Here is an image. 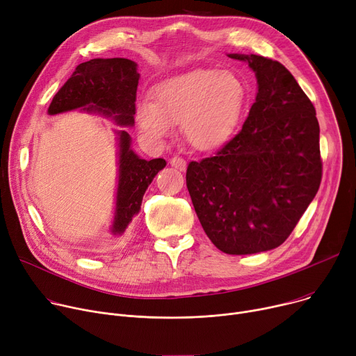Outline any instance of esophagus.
Instances as JSON below:
<instances>
[{"mask_svg":"<svg viewBox=\"0 0 356 356\" xmlns=\"http://www.w3.org/2000/svg\"><path fill=\"white\" fill-rule=\"evenodd\" d=\"M170 164L173 165V168H176L179 170H186V165H187L186 160L183 157H180V156H173L170 159Z\"/></svg>","mask_w":356,"mask_h":356,"instance_id":"1","label":"esophagus"}]
</instances>
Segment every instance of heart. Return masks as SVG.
Masks as SVG:
<instances>
[{"label": "heart", "mask_w": 356, "mask_h": 356, "mask_svg": "<svg viewBox=\"0 0 356 356\" xmlns=\"http://www.w3.org/2000/svg\"><path fill=\"white\" fill-rule=\"evenodd\" d=\"M243 102L245 86L234 74L195 70L159 86L153 103L138 106L137 120L154 140L168 138L173 126L181 124L188 145L210 152L229 138Z\"/></svg>", "instance_id": "b5f03b06"}]
</instances>
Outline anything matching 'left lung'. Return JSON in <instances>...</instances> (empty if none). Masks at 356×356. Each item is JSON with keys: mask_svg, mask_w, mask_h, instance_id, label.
Instances as JSON below:
<instances>
[{"mask_svg": "<svg viewBox=\"0 0 356 356\" xmlns=\"http://www.w3.org/2000/svg\"><path fill=\"white\" fill-rule=\"evenodd\" d=\"M248 61L257 94L242 130L215 156L191 161L186 184L207 238L229 254L285 242L322 180L319 123L289 70L262 56Z\"/></svg>", "mask_w": 356, "mask_h": 356, "instance_id": "1", "label": "left lung"}]
</instances>
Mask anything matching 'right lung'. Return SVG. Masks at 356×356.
<instances>
[{"instance_id":"add662e5","label":"right lung","mask_w":356,"mask_h":356,"mask_svg":"<svg viewBox=\"0 0 356 356\" xmlns=\"http://www.w3.org/2000/svg\"><path fill=\"white\" fill-rule=\"evenodd\" d=\"M137 64L127 58H92L77 65L65 84L54 96L49 114L81 108L103 113L118 126H133L136 92L138 84ZM118 134V187L113 234H123L138 213L146 188L164 168V159H140L131 149L127 131Z\"/></svg>"}]
</instances>
